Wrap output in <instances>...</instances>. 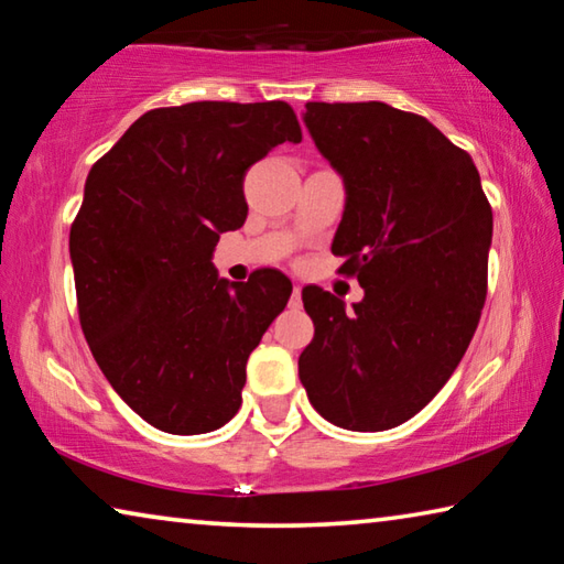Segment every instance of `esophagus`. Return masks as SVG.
I'll use <instances>...</instances> for the list:
<instances>
[{"instance_id": "obj_1", "label": "esophagus", "mask_w": 564, "mask_h": 564, "mask_svg": "<svg viewBox=\"0 0 564 564\" xmlns=\"http://www.w3.org/2000/svg\"><path fill=\"white\" fill-rule=\"evenodd\" d=\"M291 305H293V308H301V285H299V283L293 285V293H291Z\"/></svg>"}]
</instances>
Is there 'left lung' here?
I'll return each instance as SVG.
<instances>
[{"label": "left lung", "instance_id": "8db88e82", "mask_svg": "<svg viewBox=\"0 0 564 564\" xmlns=\"http://www.w3.org/2000/svg\"><path fill=\"white\" fill-rule=\"evenodd\" d=\"M303 121L346 181L330 248L366 295L348 313L318 285L303 289L316 333L299 376L328 423L388 431L431 403L470 346L492 208L470 154L425 117L383 101H308Z\"/></svg>", "mask_w": 564, "mask_h": 564}]
</instances>
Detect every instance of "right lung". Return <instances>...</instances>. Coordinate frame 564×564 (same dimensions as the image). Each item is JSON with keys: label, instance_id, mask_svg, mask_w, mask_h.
Returning a JSON list of instances; mask_svg holds the SVG:
<instances>
[{"label": "right lung", "instance_id": "add662e5", "mask_svg": "<svg viewBox=\"0 0 564 564\" xmlns=\"http://www.w3.org/2000/svg\"><path fill=\"white\" fill-rule=\"evenodd\" d=\"M301 123L285 101L151 109L91 166L69 231L79 323L111 388L149 425L212 433L241 408L246 360L291 299L263 269L218 279V236L248 214L243 176Z\"/></svg>", "mask_w": 564, "mask_h": 564}]
</instances>
